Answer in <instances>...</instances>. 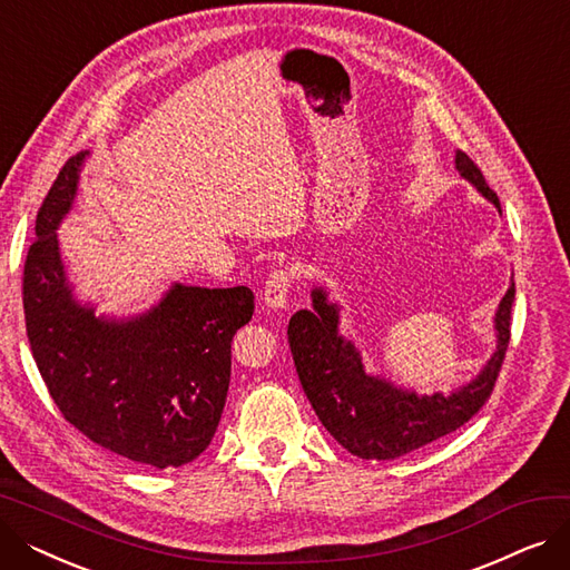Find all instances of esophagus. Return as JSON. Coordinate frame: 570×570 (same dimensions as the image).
Wrapping results in <instances>:
<instances>
[{"label": "esophagus", "mask_w": 570, "mask_h": 570, "mask_svg": "<svg viewBox=\"0 0 570 570\" xmlns=\"http://www.w3.org/2000/svg\"><path fill=\"white\" fill-rule=\"evenodd\" d=\"M288 291H291V273L288 269H275L267 277L263 288V303L267 309H284L288 305Z\"/></svg>", "instance_id": "obj_1"}]
</instances>
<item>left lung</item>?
<instances>
[{"label":"left lung","instance_id":"left-lung-1","mask_svg":"<svg viewBox=\"0 0 570 570\" xmlns=\"http://www.w3.org/2000/svg\"><path fill=\"white\" fill-rule=\"evenodd\" d=\"M455 168L501 213L499 198L488 187L481 168L460 149ZM513 301L515 284L511 279L494 314V353L475 379L455 387L451 395H417L391 379L370 374L361 351L340 333L342 307L327 301L323 286L312 288V309L295 312L288 321L293 363L318 421L337 443L363 460H395L455 432L488 402L511 340Z\"/></svg>","mask_w":570,"mask_h":570}]
</instances>
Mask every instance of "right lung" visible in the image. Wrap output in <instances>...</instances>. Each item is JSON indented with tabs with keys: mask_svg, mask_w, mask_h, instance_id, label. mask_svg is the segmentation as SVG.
<instances>
[{
	"mask_svg": "<svg viewBox=\"0 0 570 570\" xmlns=\"http://www.w3.org/2000/svg\"><path fill=\"white\" fill-rule=\"evenodd\" d=\"M78 153L59 170L27 252V337L48 393L67 421L106 451L155 469L183 466L213 441L230 383L233 335L252 321L247 286L173 284L142 314L97 316L80 303L59 254L71 213Z\"/></svg>",
	"mask_w": 570,
	"mask_h": 570,
	"instance_id": "obj_1",
	"label": "right lung"
}]
</instances>
